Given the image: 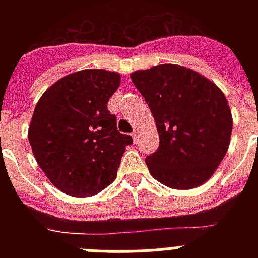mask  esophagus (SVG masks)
<instances>
[{
    "label": "esophagus",
    "mask_w": 258,
    "mask_h": 258,
    "mask_svg": "<svg viewBox=\"0 0 258 258\" xmlns=\"http://www.w3.org/2000/svg\"><path fill=\"white\" fill-rule=\"evenodd\" d=\"M132 137H133V141H134V143H137L138 142V138H140V133H138V131H134L133 133H132Z\"/></svg>",
    "instance_id": "34e87169"
}]
</instances>
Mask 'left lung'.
Wrapping results in <instances>:
<instances>
[{
  "label": "left lung",
  "instance_id": "left-lung-1",
  "mask_svg": "<svg viewBox=\"0 0 258 258\" xmlns=\"http://www.w3.org/2000/svg\"><path fill=\"white\" fill-rule=\"evenodd\" d=\"M131 77L151 109L160 138L156 151L146 157L152 177L177 190L208 181L231 138V112L223 93L177 64L155 66Z\"/></svg>",
  "mask_w": 258,
  "mask_h": 258
}]
</instances>
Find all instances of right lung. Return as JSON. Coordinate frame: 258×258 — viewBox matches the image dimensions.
<instances>
[{
    "label": "right lung",
    "mask_w": 258,
    "mask_h": 258,
    "mask_svg": "<svg viewBox=\"0 0 258 258\" xmlns=\"http://www.w3.org/2000/svg\"><path fill=\"white\" fill-rule=\"evenodd\" d=\"M120 75L83 70L50 86L36 104L28 140L38 165L61 192L92 197L112 183L133 138L107 108Z\"/></svg>",
    "instance_id": "right-lung-1"
}]
</instances>
